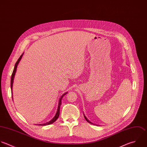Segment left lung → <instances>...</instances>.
<instances>
[{"mask_svg": "<svg viewBox=\"0 0 147 147\" xmlns=\"http://www.w3.org/2000/svg\"><path fill=\"white\" fill-rule=\"evenodd\" d=\"M84 117H85V119H86V121H88L89 123H90V124H92V123H91L90 121H89V120L87 119V118L85 117V115H84Z\"/></svg>", "mask_w": 147, "mask_h": 147, "instance_id": "1", "label": "left lung"}]
</instances>
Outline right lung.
<instances>
[{
    "label": "right lung",
    "mask_w": 147,
    "mask_h": 147,
    "mask_svg": "<svg viewBox=\"0 0 147 147\" xmlns=\"http://www.w3.org/2000/svg\"><path fill=\"white\" fill-rule=\"evenodd\" d=\"M23 53L20 56V57L19 58V59H18V61H16V63H15V66H14L13 70L12 73V75H11V92H12V84H13V78H14V77H15V73H16V71L17 66H18V63H19V61H20V59H21V58H22V56H23ZM67 92L64 93V94L61 96V97L60 98V99H59V104H58V109H57L56 115H55V116L54 117V118H53L51 121H49V122H47V123H45V124H39V125H40L43 126V125H50V124H53V123H54V122L57 120V119L58 118V117H59V110H60V107H61V100H62L63 97L66 94H67ZM12 100H13V99H12Z\"/></svg>",
    "instance_id": "obj_1"
}]
</instances>
